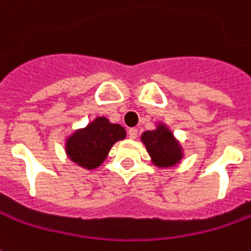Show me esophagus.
Segmentation results:
<instances>
[{
    "mask_svg": "<svg viewBox=\"0 0 251 251\" xmlns=\"http://www.w3.org/2000/svg\"><path fill=\"white\" fill-rule=\"evenodd\" d=\"M128 137L131 139H135L138 137V129L137 128H129L128 129Z\"/></svg>",
    "mask_w": 251,
    "mask_h": 251,
    "instance_id": "34e87169",
    "label": "esophagus"
}]
</instances>
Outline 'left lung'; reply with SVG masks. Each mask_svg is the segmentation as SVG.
Wrapping results in <instances>:
<instances>
[{
	"label": "left lung",
	"mask_w": 251,
	"mask_h": 251,
	"mask_svg": "<svg viewBox=\"0 0 251 251\" xmlns=\"http://www.w3.org/2000/svg\"><path fill=\"white\" fill-rule=\"evenodd\" d=\"M142 142L145 144L153 163L159 167H171L182 157L181 146L173 137L171 131L163 124L157 129L144 132Z\"/></svg>",
	"instance_id": "left-lung-1"
}]
</instances>
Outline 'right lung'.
<instances>
[{
	"instance_id": "obj_1",
	"label": "right lung",
	"mask_w": 251,
	"mask_h": 251,
	"mask_svg": "<svg viewBox=\"0 0 251 251\" xmlns=\"http://www.w3.org/2000/svg\"><path fill=\"white\" fill-rule=\"evenodd\" d=\"M126 138V129L97 117L85 128L75 131L67 138L66 153L72 160L85 169H97L105 160L112 146Z\"/></svg>"
}]
</instances>
